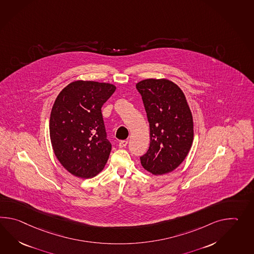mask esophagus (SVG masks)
<instances>
[{"label": "esophagus", "instance_id": "34e87169", "mask_svg": "<svg viewBox=\"0 0 254 254\" xmlns=\"http://www.w3.org/2000/svg\"><path fill=\"white\" fill-rule=\"evenodd\" d=\"M127 140H121L119 142V146L120 148H123V147H127Z\"/></svg>", "mask_w": 254, "mask_h": 254}]
</instances>
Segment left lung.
<instances>
[{
    "label": "left lung",
    "mask_w": 254,
    "mask_h": 254,
    "mask_svg": "<svg viewBox=\"0 0 254 254\" xmlns=\"http://www.w3.org/2000/svg\"><path fill=\"white\" fill-rule=\"evenodd\" d=\"M147 112L150 144L141 165L154 175L177 169L193 142V119L186 97L167 79H146L135 85Z\"/></svg>",
    "instance_id": "1"
}]
</instances>
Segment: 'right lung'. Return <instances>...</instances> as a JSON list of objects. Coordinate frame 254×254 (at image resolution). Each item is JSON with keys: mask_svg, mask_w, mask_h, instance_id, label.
<instances>
[{"mask_svg": "<svg viewBox=\"0 0 254 254\" xmlns=\"http://www.w3.org/2000/svg\"><path fill=\"white\" fill-rule=\"evenodd\" d=\"M115 90L111 84L79 80L57 96L49 124L52 147L72 175L91 179L105 168L112 146L101 107Z\"/></svg>", "mask_w": 254, "mask_h": 254, "instance_id": "add662e5", "label": "right lung"}]
</instances>
